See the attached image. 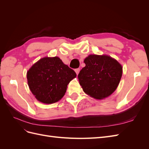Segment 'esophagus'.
I'll return each instance as SVG.
<instances>
[{
  "instance_id": "34e87169",
  "label": "esophagus",
  "mask_w": 149,
  "mask_h": 149,
  "mask_svg": "<svg viewBox=\"0 0 149 149\" xmlns=\"http://www.w3.org/2000/svg\"><path fill=\"white\" fill-rule=\"evenodd\" d=\"M75 72H76V74H78V73H79V71H80V69L79 68H77V69H75Z\"/></svg>"
}]
</instances>
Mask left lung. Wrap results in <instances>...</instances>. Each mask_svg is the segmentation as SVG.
<instances>
[{"instance_id": "left-lung-1", "label": "left lung", "mask_w": 149, "mask_h": 149, "mask_svg": "<svg viewBox=\"0 0 149 149\" xmlns=\"http://www.w3.org/2000/svg\"><path fill=\"white\" fill-rule=\"evenodd\" d=\"M86 66L78 76L83 91L96 100H103L113 93L123 75V66L107 55H89L84 60Z\"/></svg>"}]
</instances>
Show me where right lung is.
<instances>
[{
	"mask_svg": "<svg viewBox=\"0 0 149 149\" xmlns=\"http://www.w3.org/2000/svg\"><path fill=\"white\" fill-rule=\"evenodd\" d=\"M76 77L75 72L58 56L41 58L26 73L31 93L38 101L47 104L60 101L68 84Z\"/></svg>",
	"mask_w": 149,
	"mask_h": 149,
	"instance_id": "1",
	"label": "right lung"
}]
</instances>
